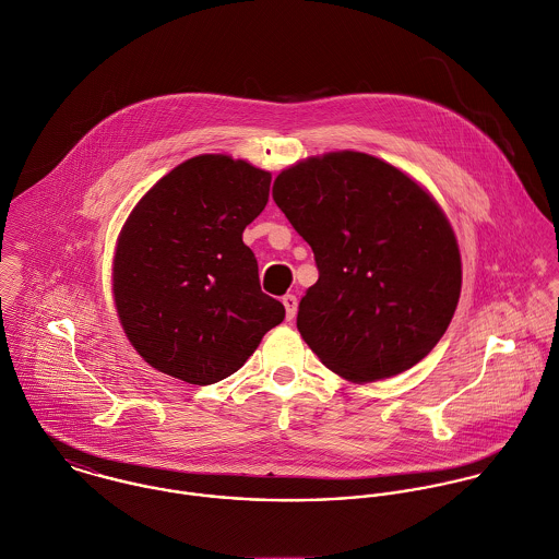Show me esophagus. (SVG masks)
I'll list each match as a JSON object with an SVG mask.
<instances>
[{
	"mask_svg": "<svg viewBox=\"0 0 559 559\" xmlns=\"http://www.w3.org/2000/svg\"><path fill=\"white\" fill-rule=\"evenodd\" d=\"M283 307H285V313H287V320L292 322L296 318V311H298V298L294 294H287L283 296Z\"/></svg>",
	"mask_w": 559,
	"mask_h": 559,
	"instance_id": "esophagus-1",
	"label": "esophagus"
}]
</instances>
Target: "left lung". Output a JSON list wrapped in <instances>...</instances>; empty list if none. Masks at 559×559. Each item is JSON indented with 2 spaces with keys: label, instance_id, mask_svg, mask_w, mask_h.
I'll list each match as a JSON object with an SVG mask.
<instances>
[{
  "label": "left lung",
  "instance_id": "left-lung-1",
  "mask_svg": "<svg viewBox=\"0 0 559 559\" xmlns=\"http://www.w3.org/2000/svg\"><path fill=\"white\" fill-rule=\"evenodd\" d=\"M272 199L316 254L298 331L347 382L397 376L455 313L462 261L435 197L389 162L333 151L278 173Z\"/></svg>",
  "mask_w": 559,
  "mask_h": 559
}]
</instances>
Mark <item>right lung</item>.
I'll list each match as a JSON object with an SVG mask.
<instances>
[{
    "label": "right lung",
    "mask_w": 559,
    "mask_h": 559,
    "mask_svg": "<svg viewBox=\"0 0 559 559\" xmlns=\"http://www.w3.org/2000/svg\"><path fill=\"white\" fill-rule=\"evenodd\" d=\"M270 181L246 159L197 155L164 175L122 224L114 305L129 343L157 371L214 384L285 320L241 239L267 203Z\"/></svg>",
    "instance_id": "obj_1"
}]
</instances>
